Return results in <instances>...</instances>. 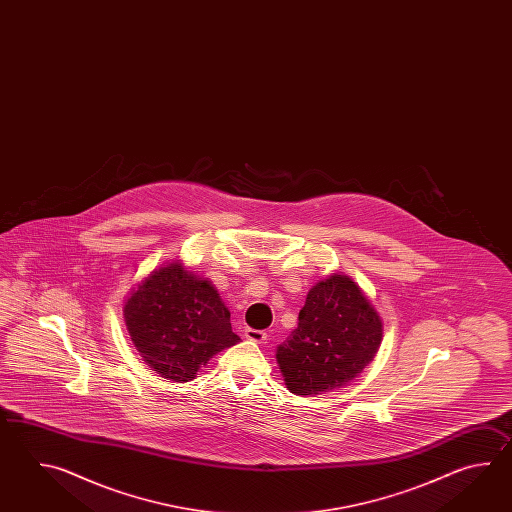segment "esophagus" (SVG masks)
Segmentation results:
<instances>
[{
    "mask_svg": "<svg viewBox=\"0 0 512 512\" xmlns=\"http://www.w3.org/2000/svg\"><path fill=\"white\" fill-rule=\"evenodd\" d=\"M245 338H247V340H252V342L263 344V342L267 340V333H265V331H260V329H252V327H247V329H245Z\"/></svg>",
    "mask_w": 512,
    "mask_h": 512,
    "instance_id": "1",
    "label": "esophagus"
}]
</instances>
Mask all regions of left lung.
<instances>
[{"mask_svg": "<svg viewBox=\"0 0 512 512\" xmlns=\"http://www.w3.org/2000/svg\"><path fill=\"white\" fill-rule=\"evenodd\" d=\"M381 340V318L370 300L351 278L335 274L309 291L298 327L280 344L276 360L291 392L318 395L353 381Z\"/></svg>", "mask_w": 512, "mask_h": 512, "instance_id": "obj_1", "label": "left lung"}]
</instances>
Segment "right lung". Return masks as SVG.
I'll use <instances>...</instances> for the list:
<instances>
[{
  "instance_id": "add662e5",
  "label": "right lung",
  "mask_w": 512,
  "mask_h": 512,
  "mask_svg": "<svg viewBox=\"0 0 512 512\" xmlns=\"http://www.w3.org/2000/svg\"><path fill=\"white\" fill-rule=\"evenodd\" d=\"M144 362L164 379L188 382L221 349L240 342L218 291L181 263L153 271L124 305Z\"/></svg>"
}]
</instances>
